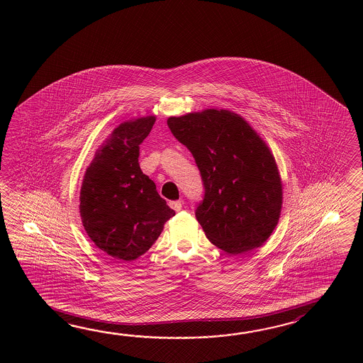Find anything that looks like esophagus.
Masks as SVG:
<instances>
[{"instance_id":"1","label":"esophagus","mask_w":363,"mask_h":363,"mask_svg":"<svg viewBox=\"0 0 363 363\" xmlns=\"http://www.w3.org/2000/svg\"><path fill=\"white\" fill-rule=\"evenodd\" d=\"M169 205H170V208H174L175 211H180L182 208H183L182 201H170V202H169Z\"/></svg>"}]
</instances>
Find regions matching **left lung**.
Masks as SVG:
<instances>
[{
  "label": "left lung",
  "mask_w": 363,
  "mask_h": 363,
  "mask_svg": "<svg viewBox=\"0 0 363 363\" xmlns=\"http://www.w3.org/2000/svg\"><path fill=\"white\" fill-rule=\"evenodd\" d=\"M172 135L192 153L203 183L196 218L216 247L242 255L275 230L283 203L278 166L244 118L208 108L170 116Z\"/></svg>",
  "instance_id": "8db88e82"
}]
</instances>
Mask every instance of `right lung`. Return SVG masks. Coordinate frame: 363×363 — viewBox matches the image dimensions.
Instances as JSON below:
<instances>
[{"label": "right lung", "mask_w": 363, "mask_h": 363, "mask_svg": "<svg viewBox=\"0 0 363 363\" xmlns=\"http://www.w3.org/2000/svg\"><path fill=\"white\" fill-rule=\"evenodd\" d=\"M155 122V116H145L119 124L97 149L80 189L79 208L88 236L124 262L149 250L175 216L140 169L139 145Z\"/></svg>", "instance_id": "obj_1"}]
</instances>
